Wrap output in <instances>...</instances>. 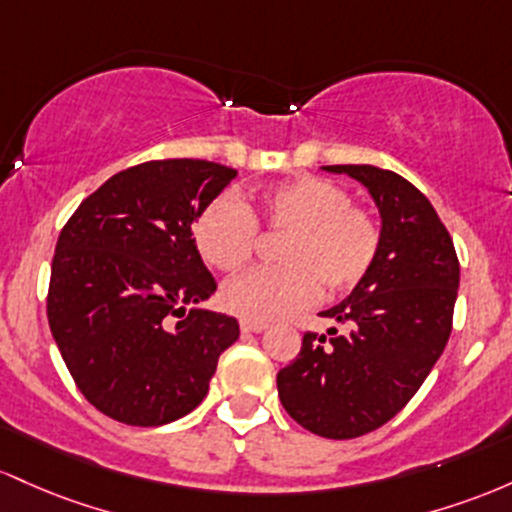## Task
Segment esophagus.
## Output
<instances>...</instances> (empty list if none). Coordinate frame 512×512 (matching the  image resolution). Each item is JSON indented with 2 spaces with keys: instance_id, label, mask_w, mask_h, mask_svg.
<instances>
[{
  "instance_id": "34e87169",
  "label": "esophagus",
  "mask_w": 512,
  "mask_h": 512,
  "mask_svg": "<svg viewBox=\"0 0 512 512\" xmlns=\"http://www.w3.org/2000/svg\"><path fill=\"white\" fill-rule=\"evenodd\" d=\"M241 331H244V333H261V331H266V324H263V321L241 319Z\"/></svg>"
}]
</instances>
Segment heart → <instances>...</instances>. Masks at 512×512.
<instances>
[{"mask_svg": "<svg viewBox=\"0 0 512 512\" xmlns=\"http://www.w3.org/2000/svg\"><path fill=\"white\" fill-rule=\"evenodd\" d=\"M258 215L273 232L287 234L278 261L283 268H254L227 280L222 304L249 321H271L309 307L319 287L338 295L355 287L375 263L380 229L336 183L300 176L266 188ZM256 220L234 195H220L198 215L193 241L205 263L237 271L256 249Z\"/></svg>", "mask_w": 512, "mask_h": 512, "instance_id": "1", "label": "heart"}]
</instances>
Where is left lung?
<instances>
[{
  "label": "left lung",
  "instance_id": "1",
  "mask_svg": "<svg viewBox=\"0 0 512 512\" xmlns=\"http://www.w3.org/2000/svg\"><path fill=\"white\" fill-rule=\"evenodd\" d=\"M321 169L370 193L380 249L346 300L319 312L343 333H304L300 355L278 372V396L309 433L350 440L394 418L438 363L452 331L459 261L430 200L399 174L370 164Z\"/></svg>",
  "mask_w": 512,
  "mask_h": 512
}]
</instances>
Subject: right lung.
I'll list each match as a JSON object with an SVG mask.
<instances>
[{"label":"right lung","mask_w":512,"mask_h":512,"mask_svg":"<svg viewBox=\"0 0 512 512\" xmlns=\"http://www.w3.org/2000/svg\"><path fill=\"white\" fill-rule=\"evenodd\" d=\"M237 171L145 162L79 205L55 246L48 321L79 392L108 418L157 428L208 394L239 321L200 307L217 283L193 241Z\"/></svg>","instance_id":"right-lung-1"}]
</instances>
